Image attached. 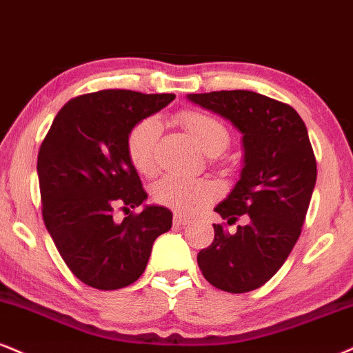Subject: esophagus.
Wrapping results in <instances>:
<instances>
[{"mask_svg":"<svg viewBox=\"0 0 353 353\" xmlns=\"http://www.w3.org/2000/svg\"><path fill=\"white\" fill-rule=\"evenodd\" d=\"M172 223L176 225V227H184V225L190 223V220L188 217H184V215H181V214H174Z\"/></svg>","mask_w":353,"mask_h":353,"instance_id":"1","label":"esophagus"}]
</instances>
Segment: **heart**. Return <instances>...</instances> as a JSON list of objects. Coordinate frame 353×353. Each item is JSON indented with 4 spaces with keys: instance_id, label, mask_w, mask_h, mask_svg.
I'll use <instances>...</instances> for the list:
<instances>
[{
    "instance_id": "b5f03b06",
    "label": "heart",
    "mask_w": 353,
    "mask_h": 353,
    "mask_svg": "<svg viewBox=\"0 0 353 353\" xmlns=\"http://www.w3.org/2000/svg\"><path fill=\"white\" fill-rule=\"evenodd\" d=\"M177 121L188 130L199 148L209 156H217L230 144V131L219 118L199 110H185L179 113ZM159 125L154 118L138 121L126 136V154L134 171L151 176L158 168ZM217 184L207 179H185L179 176H165L152 185V199L161 205L181 214L194 215L219 197Z\"/></svg>"
}]
</instances>
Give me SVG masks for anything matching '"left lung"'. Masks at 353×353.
<instances>
[{
	"label": "left lung",
	"instance_id": "obj_1",
	"mask_svg": "<svg viewBox=\"0 0 353 353\" xmlns=\"http://www.w3.org/2000/svg\"><path fill=\"white\" fill-rule=\"evenodd\" d=\"M188 99L230 120L243 133L245 165L215 212L235 233L214 225L215 239L197 254L212 286L248 292L276 274L294 248L307 214L317 164L303 118L288 103L250 90L190 93Z\"/></svg>",
	"mask_w": 353,
	"mask_h": 353
}]
</instances>
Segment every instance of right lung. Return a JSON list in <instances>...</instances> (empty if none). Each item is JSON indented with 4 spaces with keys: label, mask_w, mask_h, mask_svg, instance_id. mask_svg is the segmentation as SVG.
Returning <instances> with one entry per match:
<instances>
[{
    "label": "right lung",
    "mask_w": 353,
    "mask_h": 353,
    "mask_svg": "<svg viewBox=\"0 0 353 353\" xmlns=\"http://www.w3.org/2000/svg\"><path fill=\"white\" fill-rule=\"evenodd\" d=\"M174 93L100 90L67 101L54 118L37 156L42 219L62 260L95 290L130 286L146 270L151 248L172 225L165 207L146 201L126 154V136L138 121L159 112Z\"/></svg>",
    "instance_id": "add662e5"
}]
</instances>
